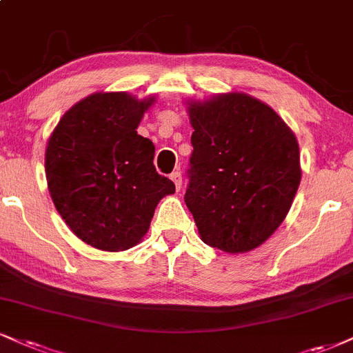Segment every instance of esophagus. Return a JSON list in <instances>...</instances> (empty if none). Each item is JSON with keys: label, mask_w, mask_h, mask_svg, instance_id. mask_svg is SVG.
Segmentation results:
<instances>
[{"label": "esophagus", "mask_w": 353, "mask_h": 353, "mask_svg": "<svg viewBox=\"0 0 353 353\" xmlns=\"http://www.w3.org/2000/svg\"><path fill=\"white\" fill-rule=\"evenodd\" d=\"M170 178H172V181L175 183V188L176 191L181 190V185H183V178H181V172L180 170H176V172H173L172 175H170Z\"/></svg>", "instance_id": "34e87169"}]
</instances>
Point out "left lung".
<instances>
[{
  "mask_svg": "<svg viewBox=\"0 0 353 353\" xmlns=\"http://www.w3.org/2000/svg\"><path fill=\"white\" fill-rule=\"evenodd\" d=\"M193 154L185 203L203 242L239 254L263 243L288 214L301 181L293 130L243 93L191 103Z\"/></svg>",
  "mask_w": 353,
  "mask_h": 353,
  "instance_id": "8db88e82",
  "label": "left lung"
}]
</instances>
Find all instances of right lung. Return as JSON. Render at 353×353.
<instances>
[{
  "label": "right lung",
  "mask_w": 353,
  "mask_h": 353,
  "mask_svg": "<svg viewBox=\"0 0 353 353\" xmlns=\"http://www.w3.org/2000/svg\"><path fill=\"white\" fill-rule=\"evenodd\" d=\"M154 99L94 93L65 112L49 139L52 201L77 237L99 250L134 247L175 183L157 173L155 145L137 125Z\"/></svg>",
  "instance_id": "1"
}]
</instances>
